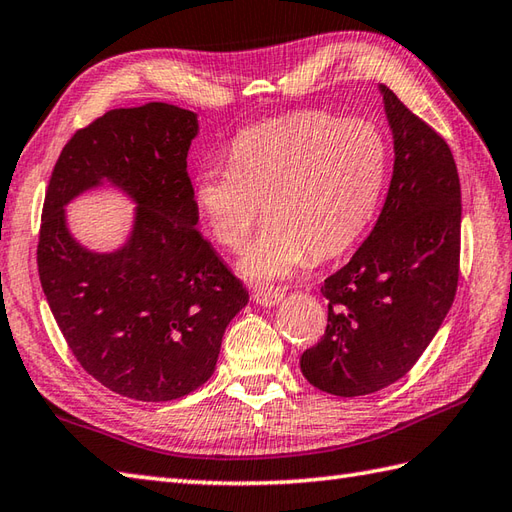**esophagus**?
Instances as JSON below:
<instances>
[{
	"label": "esophagus",
	"instance_id": "esophagus-1",
	"mask_svg": "<svg viewBox=\"0 0 512 512\" xmlns=\"http://www.w3.org/2000/svg\"><path fill=\"white\" fill-rule=\"evenodd\" d=\"M252 298L260 306H276V304L282 302V298H285V295H282L276 289H256Z\"/></svg>",
	"mask_w": 512,
	"mask_h": 512
}]
</instances>
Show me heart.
<instances>
[{"instance_id": "heart-1", "label": "heart", "mask_w": 512, "mask_h": 512, "mask_svg": "<svg viewBox=\"0 0 512 512\" xmlns=\"http://www.w3.org/2000/svg\"><path fill=\"white\" fill-rule=\"evenodd\" d=\"M388 146L366 120L295 113L236 135L230 164L212 162L195 177V203L210 234L238 249L265 201L267 223L241 258L252 282L289 278L309 252L331 258L366 232L377 212Z\"/></svg>"}]
</instances>
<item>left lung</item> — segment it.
<instances>
[{
	"mask_svg": "<svg viewBox=\"0 0 512 512\" xmlns=\"http://www.w3.org/2000/svg\"><path fill=\"white\" fill-rule=\"evenodd\" d=\"M394 142L388 197L370 236L324 280L328 324L300 370L317 390L363 396L405 377L458 287L460 179L447 142L379 85Z\"/></svg>",
	"mask_w": 512,
	"mask_h": 512,
	"instance_id": "obj_1",
	"label": "left lung"
}]
</instances>
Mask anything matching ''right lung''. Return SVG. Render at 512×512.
I'll list each match as a JSON object with an SVG mask.
<instances>
[{"label":"right lung","mask_w":512,"mask_h":512,"mask_svg":"<svg viewBox=\"0 0 512 512\" xmlns=\"http://www.w3.org/2000/svg\"><path fill=\"white\" fill-rule=\"evenodd\" d=\"M197 113L166 102L113 109L74 133L45 192L39 278L78 363L111 392L181 399L217 368L223 333L249 293L197 230L186 157ZM98 187L136 206L109 253L71 234L64 208Z\"/></svg>","instance_id":"right-lung-1"}]
</instances>
